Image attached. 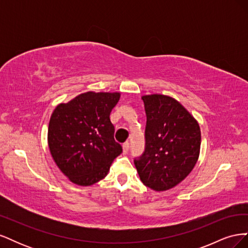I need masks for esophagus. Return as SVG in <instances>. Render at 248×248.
Returning <instances> with one entry per match:
<instances>
[{"instance_id": "esophagus-1", "label": "esophagus", "mask_w": 248, "mask_h": 248, "mask_svg": "<svg viewBox=\"0 0 248 248\" xmlns=\"http://www.w3.org/2000/svg\"><path fill=\"white\" fill-rule=\"evenodd\" d=\"M122 147H123V153L126 154L127 152H128V150H129V142L128 141H125L124 144L122 145Z\"/></svg>"}]
</instances>
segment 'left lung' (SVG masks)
I'll return each mask as SVG.
<instances>
[{
  "label": "left lung",
  "instance_id": "left-lung-1",
  "mask_svg": "<svg viewBox=\"0 0 248 248\" xmlns=\"http://www.w3.org/2000/svg\"><path fill=\"white\" fill-rule=\"evenodd\" d=\"M147 124L145 152L134 159L140 181L155 191L169 190L190 174L199 159V123L172 97H141Z\"/></svg>",
  "mask_w": 248,
  "mask_h": 248
}]
</instances>
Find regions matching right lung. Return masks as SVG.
<instances>
[{"instance_id": "right-lung-1", "label": "right lung", "mask_w": 248, "mask_h": 248, "mask_svg": "<svg viewBox=\"0 0 248 248\" xmlns=\"http://www.w3.org/2000/svg\"><path fill=\"white\" fill-rule=\"evenodd\" d=\"M120 93L87 92L52 111L47 132L50 154L71 182L90 186L108 175L122 153L109 115Z\"/></svg>"}]
</instances>
